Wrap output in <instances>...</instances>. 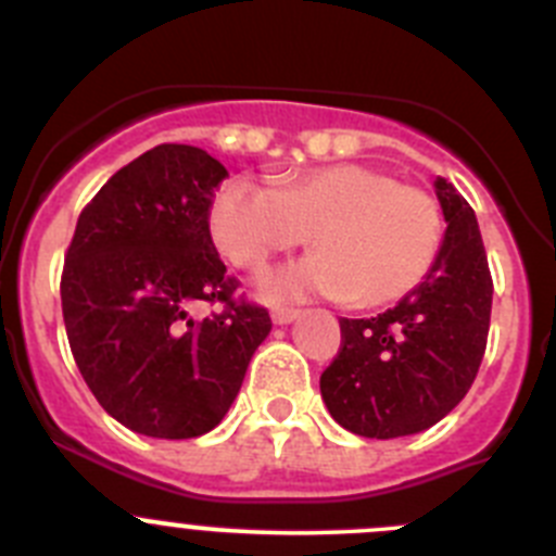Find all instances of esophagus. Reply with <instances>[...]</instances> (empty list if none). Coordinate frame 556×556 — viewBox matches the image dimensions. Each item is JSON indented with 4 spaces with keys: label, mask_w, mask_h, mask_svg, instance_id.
<instances>
[{
    "label": "esophagus",
    "mask_w": 556,
    "mask_h": 556,
    "mask_svg": "<svg viewBox=\"0 0 556 556\" xmlns=\"http://www.w3.org/2000/svg\"><path fill=\"white\" fill-rule=\"evenodd\" d=\"M298 317H301V312H298V308H273L275 326H289V323H294Z\"/></svg>",
    "instance_id": "obj_1"
}]
</instances>
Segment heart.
I'll use <instances>...</instances> for the list:
<instances>
[{"label": "heart", "instance_id": "1", "mask_svg": "<svg viewBox=\"0 0 556 556\" xmlns=\"http://www.w3.org/2000/svg\"><path fill=\"white\" fill-rule=\"evenodd\" d=\"M208 225L217 248L250 273L312 233L320 253L267 275V301L328 294L362 308L387 306L426 281L443 244L434 194L370 164L317 166L281 189L233 178L214 198Z\"/></svg>", "mask_w": 556, "mask_h": 556}]
</instances>
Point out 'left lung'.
<instances>
[{"instance_id":"left-lung-1","label":"left lung","mask_w":556,"mask_h":556,"mask_svg":"<svg viewBox=\"0 0 556 556\" xmlns=\"http://www.w3.org/2000/svg\"><path fill=\"white\" fill-rule=\"evenodd\" d=\"M448 223L426 281L370 320L342 317V348L320 376L328 412L358 437L392 440L440 424L468 395L488 348L493 278L476 214L434 180Z\"/></svg>"}]
</instances>
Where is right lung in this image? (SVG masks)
I'll return each mask as SVG.
<instances>
[{
    "label": "right lung",
    "instance_id": "1",
    "mask_svg": "<svg viewBox=\"0 0 556 556\" xmlns=\"http://www.w3.org/2000/svg\"><path fill=\"white\" fill-rule=\"evenodd\" d=\"M228 175L189 144H159L122 166L83 208L61 278L68 345L102 409L144 437L211 431L239 395L269 314L236 303L211 242L214 189ZM226 312L194 321L188 306Z\"/></svg>",
    "mask_w": 556,
    "mask_h": 556
}]
</instances>
